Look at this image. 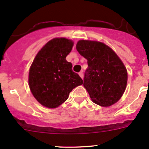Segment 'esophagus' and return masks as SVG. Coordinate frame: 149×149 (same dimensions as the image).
<instances>
[{
    "label": "esophagus",
    "mask_w": 149,
    "mask_h": 149,
    "mask_svg": "<svg viewBox=\"0 0 149 149\" xmlns=\"http://www.w3.org/2000/svg\"><path fill=\"white\" fill-rule=\"evenodd\" d=\"M79 76H81V79H83V77H84V72H83V70H82V71H81V72H79Z\"/></svg>",
    "instance_id": "34e87169"
}]
</instances>
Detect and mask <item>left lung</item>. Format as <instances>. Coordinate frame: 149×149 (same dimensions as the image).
Wrapping results in <instances>:
<instances>
[{"label":"left lung","mask_w":149,"mask_h":149,"mask_svg":"<svg viewBox=\"0 0 149 149\" xmlns=\"http://www.w3.org/2000/svg\"><path fill=\"white\" fill-rule=\"evenodd\" d=\"M76 49L87 60L84 86L97 104L109 107L123 96L127 81L124 64L115 52L104 43L80 40Z\"/></svg>","instance_id":"1"}]
</instances>
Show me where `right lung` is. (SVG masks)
<instances>
[{"instance_id":"add662e5","label":"right lung","mask_w":149,"mask_h":149,"mask_svg":"<svg viewBox=\"0 0 149 149\" xmlns=\"http://www.w3.org/2000/svg\"><path fill=\"white\" fill-rule=\"evenodd\" d=\"M73 42L65 38L51 40L39 51L29 73V84L36 100L43 106L55 108L68 98L75 87L83 84L66 61Z\"/></svg>"}]
</instances>
